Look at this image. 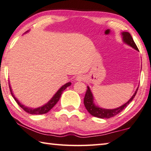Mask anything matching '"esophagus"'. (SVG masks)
Here are the masks:
<instances>
[{
    "label": "esophagus",
    "instance_id": "esophagus-1",
    "mask_svg": "<svg viewBox=\"0 0 151 151\" xmlns=\"http://www.w3.org/2000/svg\"><path fill=\"white\" fill-rule=\"evenodd\" d=\"M85 77L82 75H79L77 76V78H76V80L78 81H82V80H84Z\"/></svg>",
    "mask_w": 151,
    "mask_h": 151
}]
</instances>
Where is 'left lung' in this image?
Listing matches in <instances>:
<instances>
[{"label":"left lung","mask_w":151,"mask_h":151,"mask_svg":"<svg viewBox=\"0 0 151 151\" xmlns=\"http://www.w3.org/2000/svg\"><path fill=\"white\" fill-rule=\"evenodd\" d=\"M122 35L123 39H124V41L125 42L127 43V45H129V46H131L132 47L135 48L136 50H139L137 46H136L135 42H134L133 38H132V36L130 35V34H129V32H123ZM138 90V88L137 90H136L135 93L134 94L132 98L129 99L126 104H124V105L119 106V107H118L117 109H105L100 108L94 105V104L93 103V96H92V94L91 93V92H90L89 87L88 86V89L86 90V92L84 99H83V103H84L86 109L87 111H88L92 115L99 118H102V119H108V118L114 117V116L117 115L118 113L122 112V111L132 101V100L134 99L136 93H137Z\"/></svg>","instance_id":"left-lung-1"}]
</instances>
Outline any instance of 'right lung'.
Instances as JSON below:
<instances>
[{
  "label": "right lung",
  "instance_id": "add662e5",
  "mask_svg": "<svg viewBox=\"0 0 151 151\" xmlns=\"http://www.w3.org/2000/svg\"><path fill=\"white\" fill-rule=\"evenodd\" d=\"M70 85H71V82H68V83H67L66 84L63 86L61 88L58 90L57 93L54 95V96L52 97L51 100H50V101L48 102L47 104H46L45 105L40 106V107L37 108V109H32V108L27 107V106H25L24 105H22V103H20L18 101V100L16 99L15 97L14 96V95L13 94L12 91H11V89L10 85H9V88H10L11 94L13 96L14 99H15V101L17 102V103L19 105L20 107L22 108V109H24L25 112L28 113H29V114H32V115H42V114H45V113H48V111H49L53 107V106L56 105L57 102L59 101V100L60 99V97H61V94H62V92H63V90H65Z\"/></svg>",
  "mask_w": 151,
  "mask_h": 151
}]
</instances>
